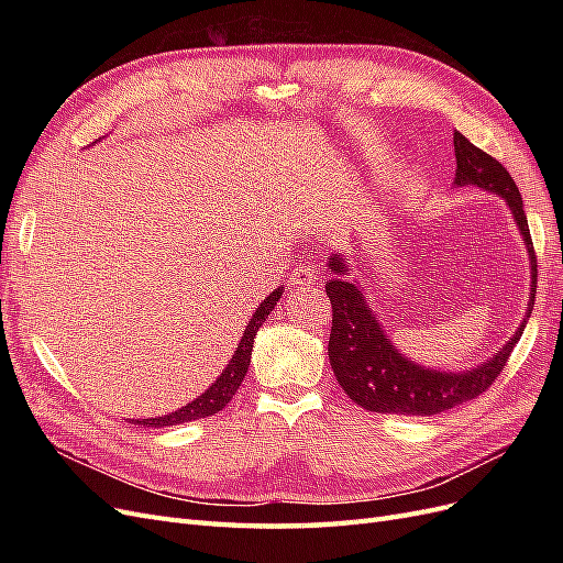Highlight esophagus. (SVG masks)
Here are the masks:
<instances>
[{"mask_svg":"<svg viewBox=\"0 0 563 563\" xmlns=\"http://www.w3.org/2000/svg\"><path fill=\"white\" fill-rule=\"evenodd\" d=\"M319 282V269L317 265H310V263H298L294 275H291V284L294 286H310V284H317Z\"/></svg>","mask_w":563,"mask_h":563,"instance_id":"esophagus-1","label":"esophagus"}]
</instances>
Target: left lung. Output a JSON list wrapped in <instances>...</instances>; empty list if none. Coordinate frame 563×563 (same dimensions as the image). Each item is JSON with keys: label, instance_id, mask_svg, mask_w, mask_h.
I'll return each instance as SVG.
<instances>
[{"label": "left lung", "instance_id": "left-lung-1", "mask_svg": "<svg viewBox=\"0 0 563 563\" xmlns=\"http://www.w3.org/2000/svg\"><path fill=\"white\" fill-rule=\"evenodd\" d=\"M455 147V185H476L484 190L505 197L515 213L517 225L531 255L533 286L538 284V261L533 251L531 230L523 213L519 187L507 168L490 157L488 152L470 143L463 133H453ZM331 279L327 282V296L331 300L333 327L329 338L331 368L345 395L366 411L397 413V416H437L460 404L479 397L498 380L507 366L509 354L523 333L521 329L509 338V343L490 362L467 373H437L416 366L391 347L380 323L366 308L360 288L350 284V269L343 258H329ZM536 294L531 291L528 317H531Z\"/></svg>", "mask_w": 563, "mask_h": 563}]
</instances>
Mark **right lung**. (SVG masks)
Segmentation results:
<instances>
[{"mask_svg": "<svg viewBox=\"0 0 563 563\" xmlns=\"http://www.w3.org/2000/svg\"><path fill=\"white\" fill-rule=\"evenodd\" d=\"M279 296H282V291H279V288H275V291H272L261 302V308L253 312V319L249 321V327H246V331L240 340V347H236V352L232 354V362L228 364V368L220 373V378L207 391H203L199 399L183 406L180 411H176V413H168V416H162V418H150V420H133V422L143 424V428H168V424L190 422V420H199V418H207V416L223 411V408L230 404V399L234 397V391L240 389L244 376H246L249 364H251L253 338H255V333H258V329L263 327L265 317L272 310H275Z\"/></svg>", "mask_w": 563, "mask_h": 563, "instance_id": "obj_1", "label": "right lung"}]
</instances>
